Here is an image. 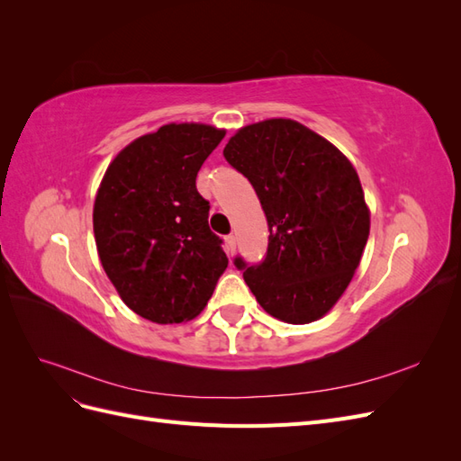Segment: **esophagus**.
<instances>
[{
	"label": "esophagus",
	"mask_w": 461,
	"mask_h": 461,
	"mask_svg": "<svg viewBox=\"0 0 461 461\" xmlns=\"http://www.w3.org/2000/svg\"><path fill=\"white\" fill-rule=\"evenodd\" d=\"M225 242H227V254L234 256V252H236V239H234V236H227Z\"/></svg>",
	"instance_id": "esophagus-1"
}]
</instances>
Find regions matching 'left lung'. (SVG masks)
<instances>
[{"mask_svg": "<svg viewBox=\"0 0 461 461\" xmlns=\"http://www.w3.org/2000/svg\"><path fill=\"white\" fill-rule=\"evenodd\" d=\"M222 156L252 183L269 225L267 258L236 267L269 315L305 325L346 292L369 239L357 171L327 138L292 119H265L230 136Z\"/></svg>", "mask_w": 461, "mask_h": 461, "instance_id": "obj_1", "label": "left lung"}]
</instances>
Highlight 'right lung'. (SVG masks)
Wrapping results in <instances>:
<instances>
[{
  "instance_id": "right-lung-1",
  "label": "right lung",
  "mask_w": 461,
  "mask_h": 461,
  "mask_svg": "<svg viewBox=\"0 0 461 461\" xmlns=\"http://www.w3.org/2000/svg\"><path fill=\"white\" fill-rule=\"evenodd\" d=\"M225 129L169 122L124 146L94 200V239L121 300L158 325L198 317L229 258L196 176Z\"/></svg>"
}]
</instances>
